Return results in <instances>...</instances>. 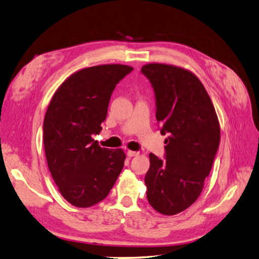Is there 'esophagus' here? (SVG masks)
I'll use <instances>...</instances> for the list:
<instances>
[{
	"instance_id": "34e87169",
	"label": "esophagus",
	"mask_w": 259,
	"mask_h": 259,
	"mask_svg": "<svg viewBox=\"0 0 259 259\" xmlns=\"http://www.w3.org/2000/svg\"><path fill=\"white\" fill-rule=\"evenodd\" d=\"M138 154H139V152H137V151H130V150H128V151H127V155L129 158L136 157V155H138Z\"/></svg>"
}]
</instances>
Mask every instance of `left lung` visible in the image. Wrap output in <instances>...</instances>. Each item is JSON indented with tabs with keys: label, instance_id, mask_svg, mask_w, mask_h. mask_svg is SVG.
<instances>
[{
	"label": "left lung",
	"instance_id": "8db88e82",
	"mask_svg": "<svg viewBox=\"0 0 259 259\" xmlns=\"http://www.w3.org/2000/svg\"><path fill=\"white\" fill-rule=\"evenodd\" d=\"M141 73L153 88L161 134L169 135L164 159L149 154L147 197L155 211L174 215L201 194L220 146L219 119L205 88L191 71L148 64Z\"/></svg>",
	"mask_w": 259,
	"mask_h": 259
}]
</instances>
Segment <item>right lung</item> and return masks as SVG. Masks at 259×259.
Returning a JSON list of instances; mask_svg holds the SVG:
<instances>
[{
  "instance_id": "obj_1",
  "label": "right lung",
  "mask_w": 259,
  "mask_h": 259,
  "mask_svg": "<svg viewBox=\"0 0 259 259\" xmlns=\"http://www.w3.org/2000/svg\"><path fill=\"white\" fill-rule=\"evenodd\" d=\"M132 70L118 64L81 69L62 83L47 108L43 131L48 169L74 206L104 200L122 170V150L101 148L93 136L102 129L116 85Z\"/></svg>"
}]
</instances>
